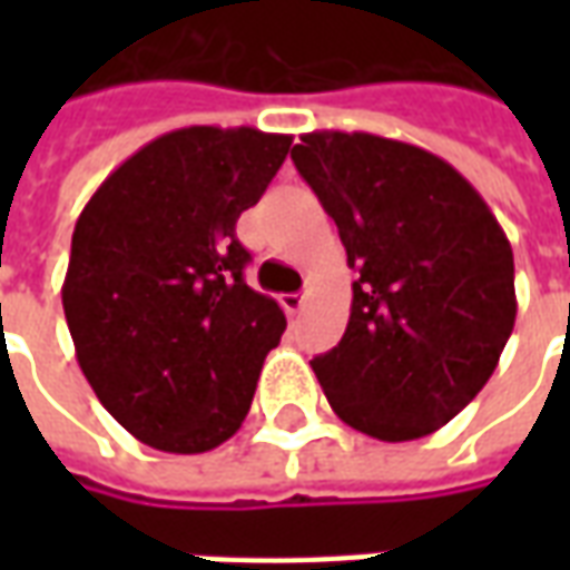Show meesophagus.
I'll return each mask as SVG.
<instances>
[{
    "instance_id": "34e87169",
    "label": "esophagus",
    "mask_w": 570,
    "mask_h": 570,
    "mask_svg": "<svg viewBox=\"0 0 570 570\" xmlns=\"http://www.w3.org/2000/svg\"><path fill=\"white\" fill-rule=\"evenodd\" d=\"M281 305H284V311L289 317H296L298 311L305 308V296H302V293H284V296H281Z\"/></svg>"
}]
</instances>
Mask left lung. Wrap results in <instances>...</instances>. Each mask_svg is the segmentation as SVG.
<instances>
[{"instance_id": "left-lung-1", "label": "left lung", "mask_w": 570, "mask_h": 570, "mask_svg": "<svg viewBox=\"0 0 570 570\" xmlns=\"http://www.w3.org/2000/svg\"><path fill=\"white\" fill-rule=\"evenodd\" d=\"M293 161L357 272L345 335L311 360L314 375L354 430L421 440L501 360L515 323L513 247L476 188L421 146L311 130Z\"/></svg>"}]
</instances>
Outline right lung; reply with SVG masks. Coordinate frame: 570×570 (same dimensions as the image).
Returning <instances> with one entry per match:
<instances>
[{
  "mask_svg": "<svg viewBox=\"0 0 570 570\" xmlns=\"http://www.w3.org/2000/svg\"><path fill=\"white\" fill-rule=\"evenodd\" d=\"M293 137L195 125L164 134L85 204L63 314L85 379L137 440L174 454L235 436L286 317L244 281L235 237Z\"/></svg>",
  "mask_w": 570,
  "mask_h": 570,
  "instance_id": "add662e5",
  "label": "right lung"
}]
</instances>
